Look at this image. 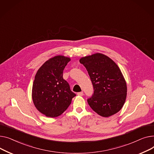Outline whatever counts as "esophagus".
Listing matches in <instances>:
<instances>
[{
  "label": "esophagus",
  "instance_id": "34e87169",
  "mask_svg": "<svg viewBox=\"0 0 154 154\" xmlns=\"http://www.w3.org/2000/svg\"><path fill=\"white\" fill-rule=\"evenodd\" d=\"M77 94L78 95V96H83V94H84V93H83V91H81V92H79V93H77Z\"/></svg>",
  "mask_w": 154,
  "mask_h": 154
}]
</instances>
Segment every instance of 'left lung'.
I'll use <instances>...</instances> for the list:
<instances>
[{
  "mask_svg": "<svg viewBox=\"0 0 154 154\" xmlns=\"http://www.w3.org/2000/svg\"><path fill=\"white\" fill-rule=\"evenodd\" d=\"M79 62L86 68L94 88L88 99L91 109L104 117L118 112L127 96V84L116 63L104 54L97 53L81 58Z\"/></svg>",
  "mask_w": 154,
  "mask_h": 154,
  "instance_id": "left-lung-1",
  "label": "left lung"
}]
</instances>
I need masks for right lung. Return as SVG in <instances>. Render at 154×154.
Masks as SVG:
<instances>
[{
  "mask_svg": "<svg viewBox=\"0 0 154 154\" xmlns=\"http://www.w3.org/2000/svg\"><path fill=\"white\" fill-rule=\"evenodd\" d=\"M71 58L57 55L45 61L38 69L32 86V96L37 109L49 117L64 112L76 94L63 78V72Z\"/></svg>",
  "mask_w": 154,
  "mask_h": 154,
  "instance_id": "1",
  "label": "right lung"
}]
</instances>
